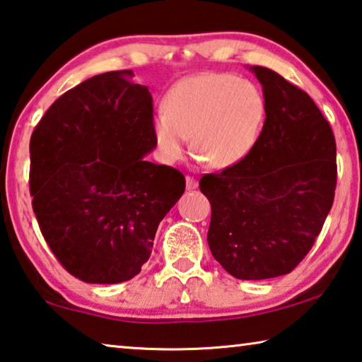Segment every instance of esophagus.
Instances as JSON below:
<instances>
[{
  "label": "esophagus",
  "instance_id": "34e87169",
  "mask_svg": "<svg viewBox=\"0 0 362 362\" xmlns=\"http://www.w3.org/2000/svg\"><path fill=\"white\" fill-rule=\"evenodd\" d=\"M185 182H187V190H188V192L197 190V188H198V180L193 179V177H187Z\"/></svg>",
  "mask_w": 362,
  "mask_h": 362
}]
</instances>
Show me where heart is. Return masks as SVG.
I'll return each instance as SVG.
<instances>
[{"label":"heart","mask_w":362,"mask_h":362,"mask_svg":"<svg viewBox=\"0 0 362 362\" xmlns=\"http://www.w3.org/2000/svg\"><path fill=\"white\" fill-rule=\"evenodd\" d=\"M165 112L153 117V134L169 163L185 154L188 136L202 160L214 169L242 163L255 150L267 116L266 96L256 83L230 74L203 72L169 90Z\"/></svg>","instance_id":"heart-1"}]
</instances>
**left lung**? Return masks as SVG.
Returning a JSON list of instances; mask_svg holds the SVG:
<instances>
[{"label":"left lung","mask_w":362,"mask_h":362,"mask_svg":"<svg viewBox=\"0 0 362 362\" xmlns=\"http://www.w3.org/2000/svg\"><path fill=\"white\" fill-rule=\"evenodd\" d=\"M262 85L267 116L242 163L208 174L199 190L211 203L208 245L242 280L293 271L322 230L337 185L335 136L306 91L267 67H248Z\"/></svg>","instance_id":"8db88e82"}]
</instances>
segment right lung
Masks as SVG:
<instances>
[{"instance_id":"add662e5","label":"right lung","mask_w":362,"mask_h":362,"mask_svg":"<svg viewBox=\"0 0 362 362\" xmlns=\"http://www.w3.org/2000/svg\"><path fill=\"white\" fill-rule=\"evenodd\" d=\"M132 71L105 72L59 96L30 139L38 226L67 272L87 284L134 279L185 177L156 148L153 100Z\"/></svg>"}]
</instances>
